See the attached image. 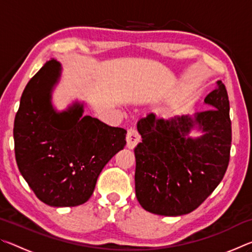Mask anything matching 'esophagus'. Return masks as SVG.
<instances>
[{"label": "esophagus", "mask_w": 252, "mask_h": 252, "mask_svg": "<svg viewBox=\"0 0 252 252\" xmlns=\"http://www.w3.org/2000/svg\"><path fill=\"white\" fill-rule=\"evenodd\" d=\"M140 134L134 129H129L126 133V147L129 149H133L136 144L140 142Z\"/></svg>", "instance_id": "obj_1"}]
</instances>
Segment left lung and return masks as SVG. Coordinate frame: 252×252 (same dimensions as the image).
Instances as JSON below:
<instances>
[{
    "label": "left lung",
    "mask_w": 252,
    "mask_h": 252,
    "mask_svg": "<svg viewBox=\"0 0 252 252\" xmlns=\"http://www.w3.org/2000/svg\"><path fill=\"white\" fill-rule=\"evenodd\" d=\"M210 105L194 117L138 121L142 142L134 148L135 195L151 213L176 217L195 210L218 187L227 171L231 148L229 99L222 81L204 99ZM192 128L204 134L187 136Z\"/></svg>",
    "instance_id": "1"
}]
</instances>
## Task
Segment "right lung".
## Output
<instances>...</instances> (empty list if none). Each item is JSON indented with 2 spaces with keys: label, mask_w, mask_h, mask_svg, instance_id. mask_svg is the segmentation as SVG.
Here are the masks:
<instances>
[{
  "label": "right lung",
  "mask_w": 252,
  "mask_h": 252,
  "mask_svg": "<svg viewBox=\"0 0 252 252\" xmlns=\"http://www.w3.org/2000/svg\"><path fill=\"white\" fill-rule=\"evenodd\" d=\"M61 65L50 60L29 81L14 120V151L22 177L42 202L75 207L87 202L97 177L126 146V131L83 116L78 102L62 112L51 103Z\"/></svg>",
  "instance_id": "obj_1"
}]
</instances>
